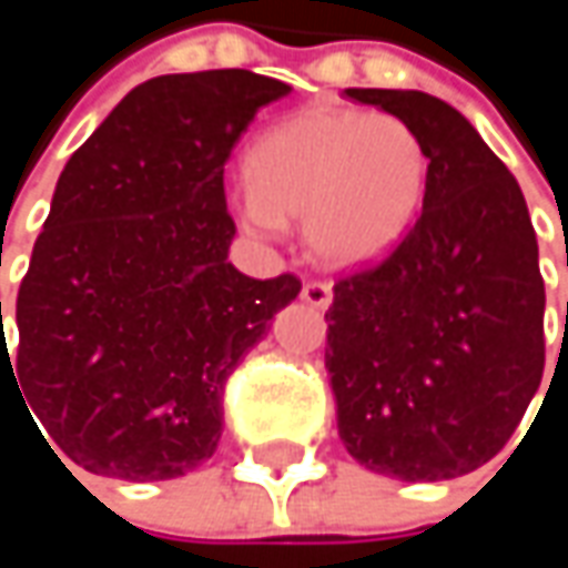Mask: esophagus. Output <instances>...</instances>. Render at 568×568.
<instances>
[{"mask_svg":"<svg viewBox=\"0 0 568 568\" xmlns=\"http://www.w3.org/2000/svg\"><path fill=\"white\" fill-rule=\"evenodd\" d=\"M302 298H305L312 308H328V302H332V285L325 283V280H305V285H302Z\"/></svg>","mask_w":568,"mask_h":568,"instance_id":"esophagus-1","label":"esophagus"}]
</instances>
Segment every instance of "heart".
Returning <instances> with one entry per match:
<instances>
[{
	"label": "heart",
	"instance_id": "1",
	"mask_svg": "<svg viewBox=\"0 0 568 568\" xmlns=\"http://www.w3.org/2000/svg\"><path fill=\"white\" fill-rule=\"evenodd\" d=\"M246 230L305 223L308 246L332 266L382 256L414 223L427 186V148L395 114L308 108L270 128L246 158Z\"/></svg>",
	"mask_w": 568,
	"mask_h": 568
}]
</instances>
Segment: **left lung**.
<instances>
[{"label":"left lung","mask_w":568,"mask_h":568,"mask_svg":"<svg viewBox=\"0 0 568 568\" xmlns=\"http://www.w3.org/2000/svg\"><path fill=\"white\" fill-rule=\"evenodd\" d=\"M427 148L424 206L385 260L335 280L325 368L368 470L450 480L497 457L546 365V285L523 190L474 124L424 91L348 88Z\"/></svg>","instance_id":"1"}]
</instances>
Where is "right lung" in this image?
<instances>
[{"label":"right lung","instance_id":"obj_1","mask_svg":"<svg viewBox=\"0 0 568 568\" xmlns=\"http://www.w3.org/2000/svg\"><path fill=\"white\" fill-rule=\"evenodd\" d=\"M285 91L246 68L151 78L58 176L0 385L6 368L81 470L171 480L213 457L230 375L302 288L226 260L236 223L223 168Z\"/></svg>","mask_w":568,"mask_h":568}]
</instances>
